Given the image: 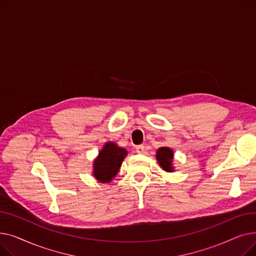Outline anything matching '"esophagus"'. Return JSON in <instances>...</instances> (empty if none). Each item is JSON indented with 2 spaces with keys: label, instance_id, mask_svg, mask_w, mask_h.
<instances>
[{
  "label": "esophagus",
  "instance_id": "1",
  "mask_svg": "<svg viewBox=\"0 0 256 256\" xmlns=\"http://www.w3.org/2000/svg\"><path fill=\"white\" fill-rule=\"evenodd\" d=\"M144 152H145V148H144L143 145L136 146V152L137 154H144Z\"/></svg>",
  "mask_w": 256,
  "mask_h": 256
}]
</instances>
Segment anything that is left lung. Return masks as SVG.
Wrapping results in <instances>:
<instances>
[{"instance_id":"1","label":"left lung","mask_w":256,"mask_h":256,"mask_svg":"<svg viewBox=\"0 0 256 256\" xmlns=\"http://www.w3.org/2000/svg\"><path fill=\"white\" fill-rule=\"evenodd\" d=\"M173 158H174V154L170 147H165V146L160 147L156 154V158L158 160L160 167L166 172L174 171Z\"/></svg>"}]
</instances>
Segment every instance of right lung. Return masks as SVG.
<instances>
[{"label": "right lung", "instance_id": "right-lung-1", "mask_svg": "<svg viewBox=\"0 0 256 256\" xmlns=\"http://www.w3.org/2000/svg\"><path fill=\"white\" fill-rule=\"evenodd\" d=\"M128 150L114 142H106L93 160L92 176L100 182H110L116 176L122 164Z\"/></svg>", "mask_w": 256, "mask_h": 256}]
</instances>
